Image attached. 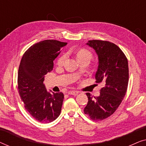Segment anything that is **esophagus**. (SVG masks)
Listing matches in <instances>:
<instances>
[{
	"instance_id": "34e87169",
	"label": "esophagus",
	"mask_w": 146,
	"mask_h": 146,
	"mask_svg": "<svg viewBox=\"0 0 146 146\" xmlns=\"http://www.w3.org/2000/svg\"><path fill=\"white\" fill-rule=\"evenodd\" d=\"M69 95H77L79 94V92L78 91H75V90H70L68 92Z\"/></svg>"
}]
</instances>
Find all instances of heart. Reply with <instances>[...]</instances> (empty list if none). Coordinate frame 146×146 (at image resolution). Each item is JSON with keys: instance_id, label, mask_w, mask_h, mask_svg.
Returning <instances> with one entry per match:
<instances>
[{"instance_id": "1", "label": "heart", "mask_w": 146, "mask_h": 146, "mask_svg": "<svg viewBox=\"0 0 146 146\" xmlns=\"http://www.w3.org/2000/svg\"><path fill=\"white\" fill-rule=\"evenodd\" d=\"M76 57H77V59L78 60V61L80 60H82L84 58H89L91 59L92 54L88 50H87L80 49V50L77 52ZM66 58V56L65 54L60 56L59 57V58L58 59V61H57L58 64V65L62 64L64 63V60H65Z\"/></svg>"}]
</instances>
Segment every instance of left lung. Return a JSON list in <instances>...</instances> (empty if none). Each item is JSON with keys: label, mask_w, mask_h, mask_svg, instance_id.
Instances as JSON below:
<instances>
[{"label": "left lung", "mask_w": 146, "mask_h": 146, "mask_svg": "<svg viewBox=\"0 0 146 146\" xmlns=\"http://www.w3.org/2000/svg\"><path fill=\"white\" fill-rule=\"evenodd\" d=\"M94 50L98 58L95 78L96 83L105 85L100 96L92 97L86 93L88 102L84 111L94 121L103 120L113 114L123 100L129 80L128 62L121 50L108 41L93 40L86 43Z\"/></svg>", "instance_id": "obj_1"}]
</instances>
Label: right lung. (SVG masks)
I'll list each match as a JSON object with an SVG mask.
<instances>
[{"mask_svg":"<svg viewBox=\"0 0 146 146\" xmlns=\"http://www.w3.org/2000/svg\"><path fill=\"white\" fill-rule=\"evenodd\" d=\"M66 44L55 40L39 42L30 47L21 59L18 74L20 96L26 110L40 122H52L60 114L63 93L47 91L43 82L52 70L61 48Z\"/></svg>","mask_w":146,"mask_h":146,"instance_id":"add662e5","label":"right lung"}]
</instances>
